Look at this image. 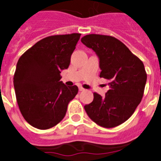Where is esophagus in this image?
Here are the masks:
<instances>
[{
	"instance_id": "esophagus-1",
	"label": "esophagus",
	"mask_w": 161,
	"mask_h": 161,
	"mask_svg": "<svg viewBox=\"0 0 161 161\" xmlns=\"http://www.w3.org/2000/svg\"><path fill=\"white\" fill-rule=\"evenodd\" d=\"M79 90L80 91H84V90H85V89H84V88H82V87H80Z\"/></svg>"
}]
</instances>
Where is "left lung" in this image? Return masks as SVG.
<instances>
[{
  "label": "left lung",
  "mask_w": 161,
  "mask_h": 161,
  "mask_svg": "<svg viewBox=\"0 0 161 161\" xmlns=\"http://www.w3.org/2000/svg\"><path fill=\"white\" fill-rule=\"evenodd\" d=\"M81 42L99 57L100 77L109 80L106 96L93 93V101L85 106V111L99 126H119L133 114L141 102L147 81L144 65L114 37L92 34L84 36Z\"/></svg>",
  "instance_id": "obj_1"
}]
</instances>
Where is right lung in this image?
<instances>
[{
  "instance_id": "add662e5",
  "label": "right lung",
  "mask_w": 161,
  "mask_h": 161,
  "mask_svg": "<svg viewBox=\"0 0 161 161\" xmlns=\"http://www.w3.org/2000/svg\"><path fill=\"white\" fill-rule=\"evenodd\" d=\"M80 34L47 37L24 52L17 64L14 85L17 102L25 120L35 128H52L64 118L78 87H68L61 71L70 64Z\"/></svg>"
}]
</instances>
